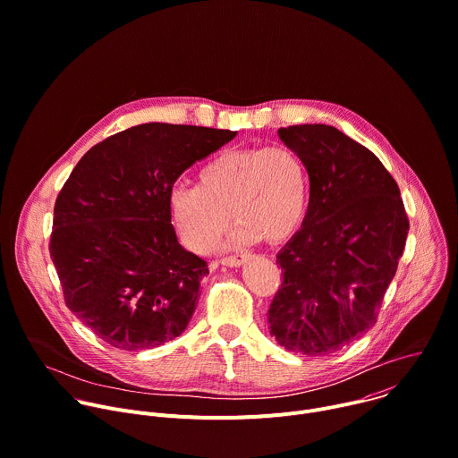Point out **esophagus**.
<instances>
[{"label":"esophagus","mask_w":458,"mask_h":458,"mask_svg":"<svg viewBox=\"0 0 458 458\" xmlns=\"http://www.w3.org/2000/svg\"><path fill=\"white\" fill-rule=\"evenodd\" d=\"M246 260H248V257H246V255H233V257H225V259H221V260H219V264H223V266H230V267H237V266L244 264Z\"/></svg>","instance_id":"34e87169"}]
</instances>
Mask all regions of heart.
Wrapping results in <instances>:
<instances>
[{
    "mask_svg": "<svg viewBox=\"0 0 458 458\" xmlns=\"http://www.w3.org/2000/svg\"><path fill=\"white\" fill-rule=\"evenodd\" d=\"M308 205V171L287 145L226 148L198 173V187H176L169 214L182 242L210 251L237 221L230 241L280 242L300 226Z\"/></svg>",
    "mask_w": 458,
    "mask_h": 458,
    "instance_id": "b5f03b06",
    "label": "heart"
}]
</instances>
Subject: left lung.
<instances>
[{
    "instance_id": "1",
    "label": "left lung",
    "mask_w": 458,
    "mask_h": 458,
    "mask_svg": "<svg viewBox=\"0 0 458 458\" xmlns=\"http://www.w3.org/2000/svg\"><path fill=\"white\" fill-rule=\"evenodd\" d=\"M310 174L301 228L278 251L282 285L269 335L287 351L326 356L365 335L403 255L408 217L379 158L333 125L278 129Z\"/></svg>"
}]
</instances>
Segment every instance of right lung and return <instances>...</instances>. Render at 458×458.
I'll return each instance as SVG.
<instances>
[{
  "instance_id": "1",
  "label": "right lung",
  "mask_w": 458,
  "mask_h": 458,
  "mask_svg": "<svg viewBox=\"0 0 458 458\" xmlns=\"http://www.w3.org/2000/svg\"><path fill=\"white\" fill-rule=\"evenodd\" d=\"M235 134L141 123L93 145L72 171L54 207L50 257L68 310L106 344L143 351L187 329L208 264L178 242L169 196Z\"/></svg>"
}]
</instances>
